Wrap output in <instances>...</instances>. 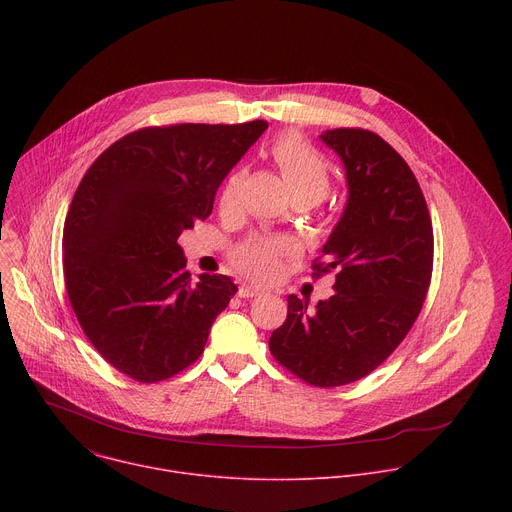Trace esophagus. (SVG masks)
I'll use <instances>...</instances> for the list:
<instances>
[{
    "label": "esophagus",
    "mask_w": 512,
    "mask_h": 512,
    "mask_svg": "<svg viewBox=\"0 0 512 512\" xmlns=\"http://www.w3.org/2000/svg\"><path fill=\"white\" fill-rule=\"evenodd\" d=\"M259 294H263V289L257 287V285H241L239 291H237L239 298H255Z\"/></svg>",
    "instance_id": "esophagus-1"
}]
</instances>
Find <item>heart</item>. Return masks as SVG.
<instances>
[{
  "label": "heart",
  "instance_id": "1",
  "mask_svg": "<svg viewBox=\"0 0 512 512\" xmlns=\"http://www.w3.org/2000/svg\"><path fill=\"white\" fill-rule=\"evenodd\" d=\"M275 166L294 198L322 200L330 188V170L322 156L296 135H281L271 148ZM241 172H233L218 194V208L231 212L237 206ZM289 245L281 239L251 237L233 249V265L251 279L263 281L277 273Z\"/></svg>",
  "mask_w": 512,
  "mask_h": 512
}]
</instances>
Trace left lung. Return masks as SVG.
<instances>
[{"instance_id": "1", "label": "left lung", "mask_w": 512, "mask_h": 512, "mask_svg": "<svg viewBox=\"0 0 512 512\" xmlns=\"http://www.w3.org/2000/svg\"><path fill=\"white\" fill-rule=\"evenodd\" d=\"M320 137L348 182L344 214L312 263L314 277L336 271L334 296L314 312L287 296L269 350L291 375L330 389L373 373L415 324L433 271V227L415 174L381 135L338 127Z\"/></svg>"}]
</instances>
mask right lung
Instances as JSON below:
<instances>
[{
    "label": "right lung",
    "mask_w": 512,
    "mask_h": 512,
    "mask_svg": "<svg viewBox=\"0 0 512 512\" xmlns=\"http://www.w3.org/2000/svg\"><path fill=\"white\" fill-rule=\"evenodd\" d=\"M265 129L263 119L141 127L111 143L72 196L66 294L91 344L129 379L188 369L237 294L227 275L194 283L178 237L208 218L216 188Z\"/></svg>",
    "instance_id": "obj_1"
}]
</instances>
